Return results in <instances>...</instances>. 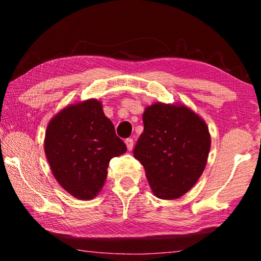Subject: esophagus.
<instances>
[{
	"label": "esophagus",
	"mask_w": 261,
	"mask_h": 261,
	"mask_svg": "<svg viewBox=\"0 0 261 261\" xmlns=\"http://www.w3.org/2000/svg\"><path fill=\"white\" fill-rule=\"evenodd\" d=\"M125 145H126L127 149H129V151H131V149L134 148V145H135V141H134V139H132V138H127V139H125Z\"/></svg>",
	"instance_id": "obj_1"
}]
</instances>
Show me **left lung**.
<instances>
[{
    "instance_id": "1",
    "label": "left lung",
    "mask_w": 261,
    "mask_h": 261,
    "mask_svg": "<svg viewBox=\"0 0 261 261\" xmlns=\"http://www.w3.org/2000/svg\"><path fill=\"white\" fill-rule=\"evenodd\" d=\"M143 122L134 155L144 166L152 191L161 199L182 197L205 169L211 148L208 127L184 106L165 103L145 109Z\"/></svg>"
}]
</instances>
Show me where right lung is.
Returning <instances> with one entry per match:
<instances>
[{
  "mask_svg": "<svg viewBox=\"0 0 261 261\" xmlns=\"http://www.w3.org/2000/svg\"><path fill=\"white\" fill-rule=\"evenodd\" d=\"M126 151L100 101L69 106L49 122L45 152L57 182L82 200L94 198L103 187L112 158Z\"/></svg>",
  "mask_w": 261,
  "mask_h": 261,
  "instance_id": "obj_1",
  "label": "right lung"
}]
</instances>
